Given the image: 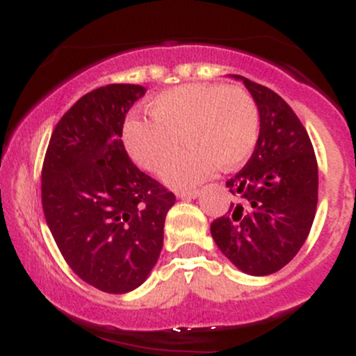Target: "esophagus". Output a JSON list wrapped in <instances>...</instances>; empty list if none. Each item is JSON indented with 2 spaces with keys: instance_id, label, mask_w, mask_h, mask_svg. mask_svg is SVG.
<instances>
[{
  "instance_id": "esophagus-1",
  "label": "esophagus",
  "mask_w": 356,
  "mask_h": 356,
  "mask_svg": "<svg viewBox=\"0 0 356 356\" xmlns=\"http://www.w3.org/2000/svg\"><path fill=\"white\" fill-rule=\"evenodd\" d=\"M199 194H201V191L199 189H191V191H179L177 195L181 199H195L199 197Z\"/></svg>"
}]
</instances>
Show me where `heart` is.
Here are the masks:
<instances>
[{"mask_svg":"<svg viewBox=\"0 0 356 356\" xmlns=\"http://www.w3.org/2000/svg\"><path fill=\"white\" fill-rule=\"evenodd\" d=\"M150 118L134 115L124 125L130 157L150 172L165 169L174 187H189L219 169H234L248 161L259 137V110L241 87L219 83L181 85L159 93L145 105Z\"/></svg>","mask_w":356,"mask_h":356,"instance_id":"b5f03b06","label":"heart"}]
</instances>
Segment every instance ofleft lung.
Returning a JSON list of instances; mask_svg holds the SVG:
<instances>
[{"mask_svg": "<svg viewBox=\"0 0 356 356\" xmlns=\"http://www.w3.org/2000/svg\"><path fill=\"white\" fill-rule=\"evenodd\" d=\"M259 110V137L248 164L226 182L232 202L211 222L222 254L241 271L266 276L298 254L313 226L318 164L308 132L286 102L244 76Z\"/></svg>", "mask_w": 356, "mask_h": 356, "instance_id": "obj_1", "label": "left lung"}]
</instances>
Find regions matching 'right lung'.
Segmentation results:
<instances>
[{
	"label": "right lung",
	"mask_w": 356,
	"mask_h": 356,
	"mask_svg": "<svg viewBox=\"0 0 356 356\" xmlns=\"http://www.w3.org/2000/svg\"><path fill=\"white\" fill-rule=\"evenodd\" d=\"M145 92L112 83L76 100L53 130L42 169L44 219L61 256L85 283L113 295L147 280L175 202L122 142L127 112Z\"/></svg>",
	"instance_id": "add662e5"
}]
</instances>
